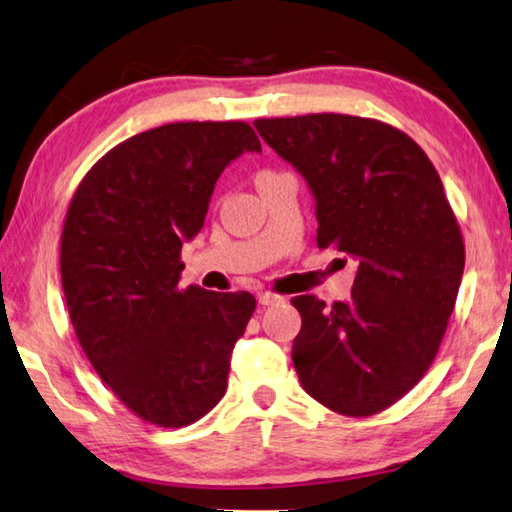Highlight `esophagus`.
Returning <instances> with one entry per match:
<instances>
[{
  "label": "esophagus",
  "instance_id": "esophagus-1",
  "mask_svg": "<svg viewBox=\"0 0 512 512\" xmlns=\"http://www.w3.org/2000/svg\"><path fill=\"white\" fill-rule=\"evenodd\" d=\"M282 296H278V294H271V291H259L257 294V303L259 305H264V307H269V305H278V303H282Z\"/></svg>",
  "mask_w": 512,
  "mask_h": 512
}]
</instances>
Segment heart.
<instances>
[{
    "label": "heart",
    "mask_w": 512,
    "mask_h": 512,
    "mask_svg": "<svg viewBox=\"0 0 512 512\" xmlns=\"http://www.w3.org/2000/svg\"><path fill=\"white\" fill-rule=\"evenodd\" d=\"M262 175H271V170H264V173H259L257 177H262Z\"/></svg>",
    "instance_id": "obj_1"
}]
</instances>
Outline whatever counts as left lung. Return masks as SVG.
<instances>
[{
    "mask_svg": "<svg viewBox=\"0 0 512 512\" xmlns=\"http://www.w3.org/2000/svg\"><path fill=\"white\" fill-rule=\"evenodd\" d=\"M255 127L310 186L319 248L358 262L346 303L291 300L303 319L291 348L300 385L339 415H376L431 367L456 305L465 246L440 175L378 120L310 113Z\"/></svg>",
    "mask_w": 512,
    "mask_h": 512,
    "instance_id": "obj_1",
    "label": "left lung"
}]
</instances>
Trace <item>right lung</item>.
I'll return each mask as SVG.
<instances>
[{
  "label": "right lung",
  "mask_w": 512,
  "mask_h": 512,
  "mask_svg": "<svg viewBox=\"0 0 512 512\" xmlns=\"http://www.w3.org/2000/svg\"><path fill=\"white\" fill-rule=\"evenodd\" d=\"M262 152L246 123H170L116 145L81 180L61 234V285L93 369L134 415L189 426L223 399L255 298L180 289L182 243L216 180Z\"/></svg>",
  "instance_id": "right-lung-1"
}]
</instances>
